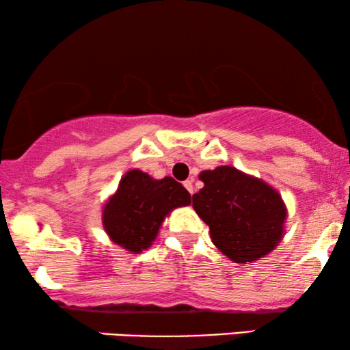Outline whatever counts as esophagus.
<instances>
[{
	"label": "esophagus",
	"instance_id": "1",
	"mask_svg": "<svg viewBox=\"0 0 350 350\" xmlns=\"http://www.w3.org/2000/svg\"><path fill=\"white\" fill-rule=\"evenodd\" d=\"M184 187H185L187 190H189V193H190V195H193V191H195L193 180H185V182H184Z\"/></svg>",
	"mask_w": 350,
	"mask_h": 350
}]
</instances>
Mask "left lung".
Segmentation results:
<instances>
[{"label":"left lung","mask_w":350,"mask_h":350,"mask_svg":"<svg viewBox=\"0 0 350 350\" xmlns=\"http://www.w3.org/2000/svg\"><path fill=\"white\" fill-rule=\"evenodd\" d=\"M198 177L204 187L193 195V209L226 258L255 263L278 247L288 211L273 185L230 165L201 171Z\"/></svg>","instance_id":"1"}]
</instances>
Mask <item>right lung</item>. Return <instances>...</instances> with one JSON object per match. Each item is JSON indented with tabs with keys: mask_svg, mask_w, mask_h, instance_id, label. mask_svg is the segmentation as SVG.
I'll return each instance as SVG.
<instances>
[{
	"mask_svg": "<svg viewBox=\"0 0 350 350\" xmlns=\"http://www.w3.org/2000/svg\"><path fill=\"white\" fill-rule=\"evenodd\" d=\"M190 203V193L173 177L154 179L130 170L103 204L101 224L112 243L128 254H141L154 244L171 211Z\"/></svg>",
	"mask_w": 350,
	"mask_h": 350,
	"instance_id": "add662e5",
	"label": "right lung"
}]
</instances>
